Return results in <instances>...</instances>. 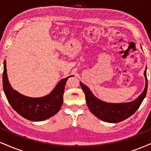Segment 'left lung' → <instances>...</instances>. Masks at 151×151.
<instances>
[{"label":"left lung","mask_w":151,"mask_h":151,"mask_svg":"<svg viewBox=\"0 0 151 151\" xmlns=\"http://www.w3.org/2000/svg\"><path fill=\"white\" fill-rule=\"evenodd\" d=\"M145 87L144 91L136 99L131 102L121 104L106 103L95 97L87 86L80 82V85L86 97V104L93 115L101 120L109 123H118L125 120L132 116L139 108L142 101L146 96L148 80L146 70L144 72Z\"/></svg>","instance_id":"8db88e82"}]
</instances>
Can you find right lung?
Masks as SVG:
<instances>
[{
    "mask_svg": "<svg viewBox=\"0 0 151 151\" xmlns=\"http://www.w3.org/2000/svg\"><path fill=\"white\" fill-rule=\"evenodd\" d=\"M69 77L61 79L47 96L40 98L27 97L11 87L7 77L6 62L5 60L3 74V90L10 106L17 113L27 120L40 121L52 117L61 109L66 81Z\"/></svg>",
    "mask_w": 151,
    "mask_h": 151,
    "instance_id": "obj_1",
    "label": "right lung"
}]
</instances>
